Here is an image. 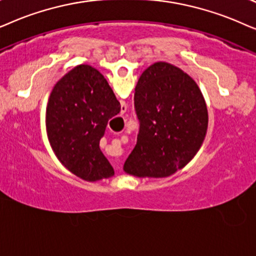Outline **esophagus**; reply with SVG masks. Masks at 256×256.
Segmentation results:
<instances>
[{"label": "esophagus", "mask_w": 256, "mask_h": 256, "mask_svg": "<svg viewBox=\"0 0 256 256\" xmlns=\"http://www.w3.org/2000/svg\"><path fill=\"white\" fill-rule=\"evenodd\" d=\"M114 168H116V170L120 168V164H119L118 162H114Z\"/></svg>", "instance_id": "obj_1"}]
</instances>
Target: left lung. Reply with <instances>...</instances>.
I'll return each instance as SVG.
<instances>
[{
    "instance_id": "1",
    "label": "left lung",
    "mask_w": 256,
    "mask_h": 256,
    "mask_svg": "<svg viewBox=\"0 0 256 256\" xmlns=\"http://www.w3.org/2000/svg\"><path fill=\"white\" fill-rule=\"evenodd\" d=\"M137 144L124 164L136 176H168L182 168L205 139L208 114L196 82L179 68L158 62L139 78L134 92Z\"/></svg>"
}]
</instances>
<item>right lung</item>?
<instances>
[{
  "label": "right lung",
  "mask_w": 256,
  "mask_h": 256,
  "mask_svg": "<svg viewBox=\"0 0 256 256\" xmlns=\"http://www.w3.org/2000/svg\"><path fill=\"white\" fill-rule=\"evenodd\" d=\"M120 103L103 74L78 66L57 82L46 108V131L54 154L80 178L96 182L114 174L100 140Z\"/></svg>",
  "instance_id": "1"
}]
</instances>
